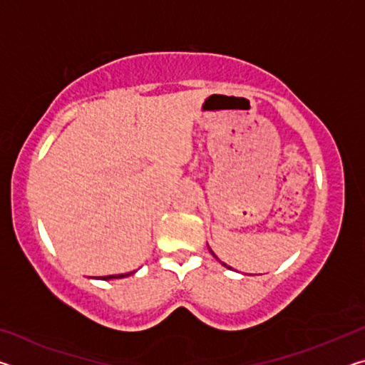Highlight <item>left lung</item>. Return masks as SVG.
Returning <instances> with one entry per match:
<instances>
[{"label": "left lung", "mask_w": 365, "mask_h": 365, "mask_svg": "<svg viewBox=\"0 0 365 365\" xmlns=\"http://www.w3.org/2000/svg\"><path fill=\"white\" fill-rule=\"evenodd\" d=\"M211 252H212V251H211ZM212 256H214V257H215V255H214V252H212ZM224 265H225V264H224Z\"/></svg>", "instance_id": "left-lung-1"}]
</instances>
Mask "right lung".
<instances>
[{
    "label": "right lung",
    "mask_w": 365,
    "mask_h": 365,
    "mask_svg": "<svg viewBox=\"0 0 365 365\" xmlns=\"http://www.w3.org/2000/svg\"><path fill=\"white\" fill-rule=\"evenodd\" d=\"M135 272V270H133ZM130 272V274H133ZM130 274H119V275H106V277H101V280H109V279H122V277H128Z\"/></svg>",
    "instance_id": "1"
}]
</instances>
